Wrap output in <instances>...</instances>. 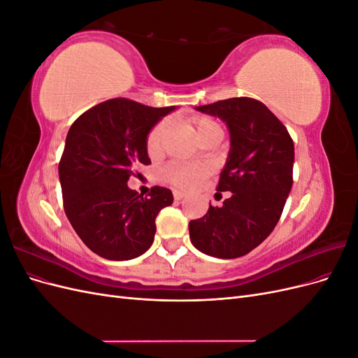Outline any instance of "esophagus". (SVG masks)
<instances>
[{"label":"esophagus","mask_w":358,"mask_h":358,"mask_svg":"<svg viewBox=\"0 0 358 358\" xmlns=\"http://www.w3.org/2000/svg\"><path fill=\"white\" fill-rule=\"evenodd\" d=\"M173 197H175L176 201H179V200H182L183 197H185V192H182L179 189H175V191H173Z\"/></svg>","instance_id":"esophagus-1"}]
</instances>
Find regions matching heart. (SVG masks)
I'll list each match as a JSON object with an SVG mask.
<instances>
[{
  "mask_svg": "<svg viewBox=\"0 0 358 358\" xmlns=\"http://www.w3.org/2000/svg\"><path fill=\"white\" fill-rule=\"evenodd\" d=\"M192 124L194 128H196L197 137L201 142L206 137H209L215 133H222V128L220 127V124L208 116L194 117ZM170 127L171 124L169 119H162V121L155 124L152 129H150L146 137V150L149 157L155 158L161 155L162 149H164L167 134L170 131ZM210 170V166L206 164V162H171V164H169L164 169V171H162V176H164V179L170 182L171 185L188 189L208 176Z\"/></svg>",
  "mask_w": 358,
  "mask_h": 358,
  "instance_id": "heart-1",
  "label": "heart"
}]
</instances>
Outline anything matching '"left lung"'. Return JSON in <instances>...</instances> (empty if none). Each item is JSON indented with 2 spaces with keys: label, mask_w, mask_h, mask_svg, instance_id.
<instances>
[{
  "label": "left lung",
  "mask_w": 358,
  "mask_h": 358,
  "mask_svg": "<svg viewBox=\"0 0 358 358\" xmlns=\"http://www.w3.org/2000/svg\"><path fill=\"white\" fill-rule=\"evenodd\" d=\"M218 116L230 131L231 148L216 191L231 192L221 208L209 206L189 222L192 245L206 255L237 258L273 231L292 187L294 143L285 125L248 96L199 106Z\"/></svg>",
  "instance_id": "left-lung-1"
}]
</instances>
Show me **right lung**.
<instances>
[{"mask_svg": "<svg viewBox=\"0 0 358 358\" xmlns=\"http://www.w3.org/2000/svg\"><path fill=\"white\" fill-rule=\"evenodd\" d=\"M170 107L112 99L82 113L69 129L59 161L64 210L92 252L124 262L145 254L154 242L155 218L173 203L169 188L143 197L127 182L150 164L146 137Z\"/></svg>", "mask_w": 358, "mask_h": 358, "instance_id": "right-lung-1", "label": "right lung"}]
</instances>
